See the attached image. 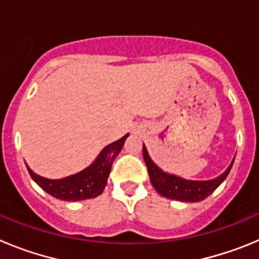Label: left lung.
<instances>
[{
	"label": "left lung",
	"instance_id": "1",
	"mask_svg": "<svg viewBox=\"0 0 259 259\" xmlns=\"http://www.w3.org/2000/svg\"><path fill=\"white\" fill-rule=\"evenodd\" d=\"M143 155L145 161L148 172H149L150 182L158 193L166 198L176 201H184V202H198V201L205 200L209 197L210 194L218 188L219 185L224 182L230 174L231 167H232L233 161L231 162L226 172L219 175L212 180H205V182H197V180H185L179 178V176L171 175L164 171H162L148 154L145 145L143 146Z\"/></svg>",
	"mask_w": 259,
	"mask_h": 259
}]
</instances>
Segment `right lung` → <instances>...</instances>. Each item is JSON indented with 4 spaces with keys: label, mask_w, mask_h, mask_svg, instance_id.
<instances>
[{
    "label": "right lung",
    "mask_w": 259,
    "mask_h": 259,
    "mask_svg": "<svg viewBox=\"0 0 259 259\" xmlns=\"http://www.w3.org/2000/svg\"><path fill=\"white\" fill-rule=\"evenodd\" d=\"M127 136L128 134L104 148V150L98 154L96 161L91 166L75 175L67 176L63 179H47L33 172L29 167L27 168L31 178L37 183L38 187H41L53 197L65 201L95 198L104 192L110 170H111V164L119 152L122 150Z\"/></svg>",
    "instance_id": "add662e5"
}]
</instances>
